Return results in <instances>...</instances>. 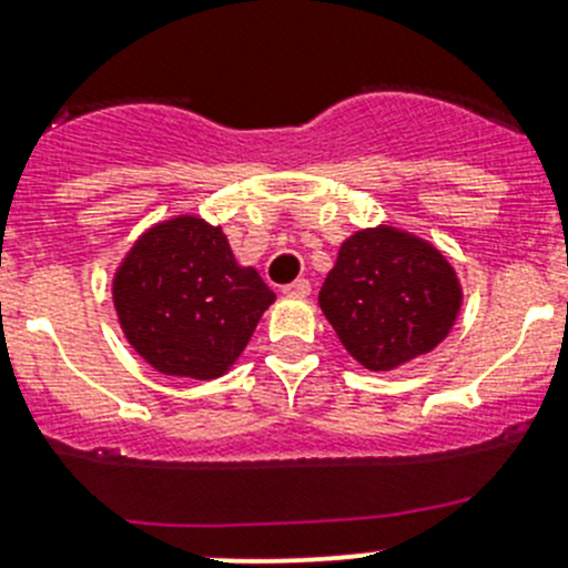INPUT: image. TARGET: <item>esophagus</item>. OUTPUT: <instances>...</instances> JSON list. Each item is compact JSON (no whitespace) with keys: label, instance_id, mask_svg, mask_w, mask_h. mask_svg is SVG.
Listing matches in <instances>:
<instances>
[{"label":"esophagus","instance_id":"1","mask_svg":"<svg viewBox=\"0 0 568 568\" xmlns=\"http://www.w3.org/2000/svg\"><path fill=\"white\" fill-rule=\"evenodd\" d=\"M310 293H312V284L306 278H295L293 284L284 287V295H290V298H306Z\"/></svg>","mask_w":568,"mask_h":568}]
</instances>
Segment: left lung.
I'll use <instances>...</instances> for the list:
<instances>
[{
  "label": "left lung",
  "mask_w": 568,
  "mask_h": 568,
  "mask_svg": "<svg viewBox=\"0 0 568 568\" xmlns=\"http://www.w3.org/2000/svg\"><path fill=\"white\" fill-rule=\"evenodd\" d=\"M317 301L359 365L393 371L446 339L463 293L455 267L429 242L365 229L339 245Z\"/></svg>",
  "instance_id": "obj_1"
}]
</instances>
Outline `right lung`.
Returning <instances> with one entry per match:
<instances>
[{
	"label": "right lung",
	"mask_w": 568,
	"mask_h": 568,
	"mask_svg": "<svg viewBox=\"0 0 568 568\" xmlns=\"http://www.w3.org/2000/svg\"><path fill=\"white\" fill-rule=\"evenodd\" d=\"M275 293L240 267L220 229L175 217L144 231L113 275L128 343L166 376L217 379L245 351Z\"/></svg>",
	"instance_id": "obj_1"
}]
</instances>
